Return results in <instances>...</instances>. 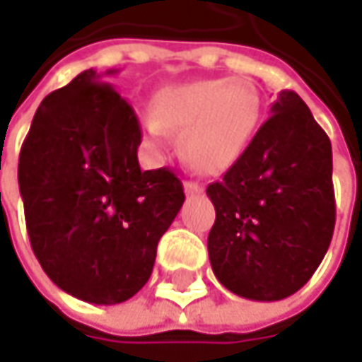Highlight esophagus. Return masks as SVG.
<instances>
[{"label":"esophagus","instance_id":"esophagus-1","mask_svg":"<svg viewBox=\"0 0 362 362\" xmlns=\"http://www.w3.org/2000/svg\"><path fill=\"white\" fill-rule=\"evenodd\" d=\"M185 193H187L189 197H195V195L203 193V185L195 183V181H185Z\"/></svg>","mask_w":362,"mask_h":362}]
</instances>
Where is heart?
Listing matches in <instances>:
<instances>
[{
	"label": "heart",
	"instance_id": "obj_1",
	"mask_svg": "<svg viewBox=\"0 0 362 362\" xmlns=\"http://www.w3.org/2000/svg\"><path fill=\"white\" fill-rule=\"evenodd\" d=\"M153 115L139 120L146 145L160 148L167 131L181 132L189 167L219 175L233 167L252 143L262 119V92L247 76L195 78L155 92Z\"/></svg>",
	"mask_w": 362,
	"mask_h": 362
}]
</instances>
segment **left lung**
Returning <instances> with one entry per match:
<instances>
[{"instance_id":"obj_1","label":"left lung","mask_w":362,"mask_h":362,"mask_svg":"<svg viewBox=\"0 0 362 362\" xmlns=\"http://www.w3.org/2000/svg\"><path fill=\"white\" fill-rule=\"evenodd\" d=\"M240 160L207 187L216 278L247 300L274 302L306 284L334 231L332 146L296 92L282 90Z\"/></svg>"}]
</instances>
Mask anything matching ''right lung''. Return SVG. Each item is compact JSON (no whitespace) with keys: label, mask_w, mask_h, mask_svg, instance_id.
<instances>
[{"label":"right lung","mask_w":362,"mask_h":362,"mask_svg":"<svg viewBox=\"0 0 362 362\" xmlns=\"http://www.w3.org/2000/svg\"><path fill=\"white\" fill-rule=\"evenodd\" d=\"M100 80L84 70L42 100L21 145L18 183L30 243L49 280L78 300L119 304L151 278L185 193L165 167L141 171L136 115Z\"/></svg>","instance_id":"obj_1"}]
</instances>
